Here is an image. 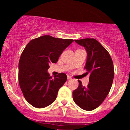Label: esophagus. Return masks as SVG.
Returning a JSON list of instances; mask_svg holds the SVG:
<instances>
[{
	"mask_svg": "<svg viewBox=\"0 0 130 130\" xmlns=\"http://www.w3.org/2000/svg\"><path fill=\"white\" fill-rule=\"evenodd\" d=\"M71 79V76H67V79Z\"/></svg>",
	"mask_w": 130,
	"mask_h": 130,
	"instance_id": "34e87169",
	"label": "esophagus"
}]
</instances>
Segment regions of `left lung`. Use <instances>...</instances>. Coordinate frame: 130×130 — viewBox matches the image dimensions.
Segmentation results:
<instances>
[{"label": "left lung", "instance_id": "obj_1", "mask_svg": "<svg viewBox=\"0 0 130 130\" xmlns=\"http://www.w3.org/2000/svg\"><path fill=\"white\" fill-rule=\"evenodd\" d=\"M83 46L87 52V59L84 68L86 74H90L87 86L82 85L73 92L75 103L86 111H92L98 108L106 98L112 84L114 69L109 53L94 38L74 40Z\"/></svg>", "mask_w": 130, "mask_h": 130}]
</instances>
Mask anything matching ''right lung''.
<instances>
[{"mask_svg": "<svg viewBox=\"0 0 130 130\" xmlns=\"http://www.w3.org/2000/svg\"><path fill=\"white\" fill-rule=\"evenodd\" d=\"M72 39L43 35L31 40L21 54L18 80L25 99L33 106L45 108L56 100L59 89L67 81L60 73L52 78L47 73L51 63H56Z\"/></svg>", "mask_w": 130, "mask_h": 130, "instance_id": "obj_1", "label": "right lung"}]
</instances>
